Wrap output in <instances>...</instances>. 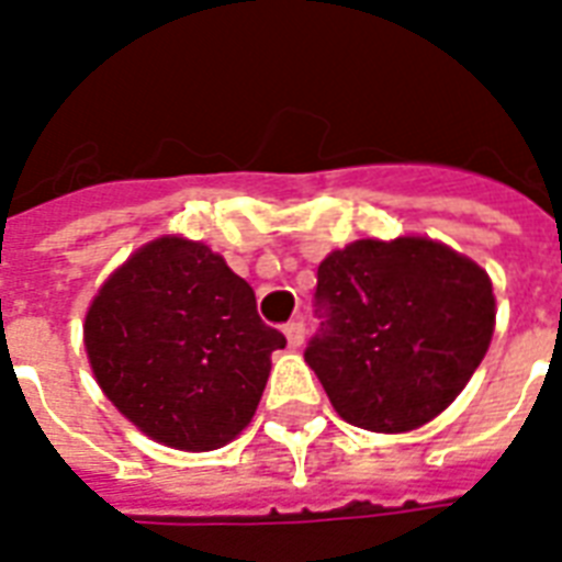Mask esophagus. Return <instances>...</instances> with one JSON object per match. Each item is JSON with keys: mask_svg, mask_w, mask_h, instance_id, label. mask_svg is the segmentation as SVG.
Wrapping results in <instances>:
<instances>
[{"mask_svg": "<svg viewBox=\"0 0 562 562\" xmlns=\"http://www.w3.org/2000/svg\"><path fill=\"white\" fill-rule=\"evenodd\" d=\"M285 338H289L291 348H300L303 338H306V324H303V321H289V324H285Z\"/></svg>", "mask_w": 562, "mask_h": 562, "instance_id": "obj_1", "label": "esophagus"}]
</instances>
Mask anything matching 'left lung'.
<instances>
[{"label":"left lung","instance_id":"left-lung-1","mask_svg":"<svg viewBox=\"0 0 562 562\" xmlns=\"http://www.w3.org/2000/svg\"><path fill=\"white\" fill-rule=\"evenodd\" d=\"M306 362L345 422L415 430L486 357L495 294L483 268L430 238L348 244L318 265Z\"/></svg>","mask_w":562,"mask_h":562}]
</instances>
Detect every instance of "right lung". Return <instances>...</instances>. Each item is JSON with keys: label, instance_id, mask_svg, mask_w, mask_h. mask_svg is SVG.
Instances as JSON below:
<instances>
[{"label": "right lung", "instance_id": "obj_1", "mask_svg": "<svg viewBox=\"0 0 562 562\" xmlns=\"http://www.w3.org/2000/svg\"><path fill=\"white\" fill-rule=\"evenodd\" d=\"M93 376L128 422L179 451H214L250 424L280 329L205 244L165 235L111 273L85 318Z\"/></svg>", "mask_w": 562, "mask_h": 562}]
</instances>
